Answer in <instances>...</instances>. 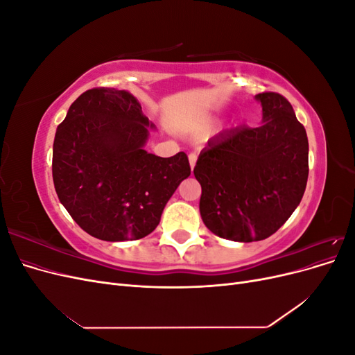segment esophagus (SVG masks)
<instances>
[{"label": "esophagus", "instance_id": "esophagus-1", "mask_svg": "<svg viewBox=\"0 0 355 355\" xmlns=\"http://www.w3.org/2000/svg\"><path fill=\"white\" fill-rule=\"evenodd\" d=\"M188 158H189V164H191V168H194V166H196V163H197V154H196V153H191Z\"/></svg>", "mask_w": 355, "mask_h": 355}]
</instances>
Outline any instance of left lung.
Instances as JSON below:
<instances>
[{"mask_svg": "<svg viewBox=\"0 0 355 355\" xmlns=\"http://www.w3.org/2000/svg\"><path fill=\"white\" fill-rule=\"evenodd\" d=\"M263 124L211 137L194 168L200 213L218 237L259 241L292 216L308 180V137L283 94L263 92Z\"/></svg>", "mask_w": 355, "mask_h": 355, "instance_id": "1", "label": "left lung"}]
</instances>
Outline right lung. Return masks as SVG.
Listing matches in <instances>:
<instances>
[{"label":"right lung","instance_id":"right-lung-1","mask_svg":"<svg viewBox=\"0 0 355 355\" xmlns=\"http://www.w3.org/2000/svg\"><path fill=\"white\" fill-rule=\"evenodd\" d=\"M148 125L136 98L110 87L84 92L58 125L51 164L56 194L96 239L146 237L191 175L185 153L163 158L145 151Z\"/></svg>","mask_w":355,"mask_h":355}]
</instances>
